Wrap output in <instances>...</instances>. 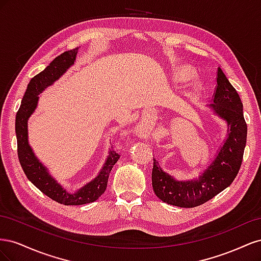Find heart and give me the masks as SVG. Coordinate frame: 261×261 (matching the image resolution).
Segmentation results:
<instances>
[{"label": "heart", "instance_id": "b5f03b06", "mask_svg": "<svg viewBox=\"0 0 261 261\" xmlns=\"http://www.w3.org/2000/svg\"><path fill=\"white\" fill-rule=\"evenodd\" d=\"M175 76L179 81H186L193 76V70L187 65H181L176 68Z\"/></svg>", "mask_w": 261, "mask_h": 261}]
</instances>
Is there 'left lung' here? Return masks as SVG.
<instances>
[{"label": "left lung", "instance_id": "8db88e82", "mask_svg": "<svg viewBox=\"0 0 261 261\" xmlns=\"http://www.w3.org/2000/svg\"><path fill=\"white\" fill-rule=\"evenodd\" d=\"M216 80V91L210 108L227 123V137L216 159L194 179H175L165 173L159 162L153 159L152 187L156 197L163 202L180 208L200 206L230 186L241 169L247 138L243 103L238 91L220 67Z\"/></svg>", "mask_w": 261, "mask_h": 261}]
</instances>
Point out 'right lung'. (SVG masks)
Wrapping results in <instances>:
<instances>
[{
    "label": "right lung",
    "instance_id": "1",
    "mask_svg": "<svg viewBox=\"0 0 261 261\" xmlns=\"http://www.w3.org/2000/svg\"><path fill=\"white\" fill-rule=\"evenodd\" d=\"M78 48L62 53L55 58L41 73L31 78L17 111L16 121H15L18 159L27 178L44 195L50 197L54 201L65 204V206H80V204L96 201L106 192L110 172H111L113 165L120 159V154L114 150H110L103 168L101 169L97 177H94L75 193H69L49 174L48 170L37 159L33 149L29 146L28 118L35 112L39 94L46 87L58 81L74 64Z\"/></svg>",
    "mask_w": 261,
    "mask_h": 261
}]
</instances>
